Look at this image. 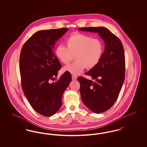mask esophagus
I'll list each match as a JSON object with an SVG mask.
<instances>
[{
	"mask_svg": "<svg viewBox=\"0 0 147 147\" xmlns=\"http://www.w3.org/2000/svg\"><path fill=\"white\" fill-rule=\"evenodd\" d=\"M71 78H72V80H76L77 79V77H76V76L73 75V76H71Z\"/></svg>",
	"mask_w": 147,
	"mask_h": 147,
	"instance_id": "34e87169",
	"label": "esophagus"
}]
</instances>
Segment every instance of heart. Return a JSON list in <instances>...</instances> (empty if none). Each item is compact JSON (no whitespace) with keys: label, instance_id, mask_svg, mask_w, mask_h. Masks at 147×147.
Here are the masks:
<instances>
[{"label":"heart","instance_id":"b5f03b06","mask_svg":"<svg viewBox=\"0 0 147 147\" xmlns=\"http://www.w3.org/2000/svg\"><path fill=\"white\" fill-rule=\"evenodd\" d=\"M67 47L58 45L55 50L57 58L64 64H68L75 57L76 61L63 68L64 71L72 74H80L86 67L94 68L100 62L104 52L103 42L91 36L76 33L69 36L65 40Z\"/></svg>","mask_w":147,"mask_h":147}]
</instances>
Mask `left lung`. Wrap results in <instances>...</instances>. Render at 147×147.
<instances>
[{
    "instance_id": "left-lung-1",
    "label": "left lung",
    "mask_w": 147,
    "mask_h": 147,
    "mask_svg": "<svg viewBox=\"0 0 147 147\" xmlns=\"http://www.w3.org/2000/svg\"><path fill=\"white\" fill-rule=\"evenodd\" d=\"M78 30L97 32L105 42V51L100 62L85 73L92 80L78 78L84 105L96 113L105 112L117 100L125 80L123 47L119 38L104 27L81 28Z\"/></svg>"
}]
</instances>
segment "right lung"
I'll use <instances>...</instances> for the list:
<instances>
[{
  "label": "right lung",
  "instance_id": "right-lung-1",
  "mask_svg": "<svg viewBox=\"0 0 147 147\" xmlns=\"http://www.w3.org/2000/svg\"><path fill=\"white\" fill-rule=\"evenodd\" d=\"M67 28L40 30L24 43L20 56L21 86L25 96L35 111L49 117L62 106V95L71 81L70 73L65 71L56 82L61 64L53 52L55 42Z\"/></svg>",
  "mask_w": 147,
  "mask_h": 147
}]
</instances>
